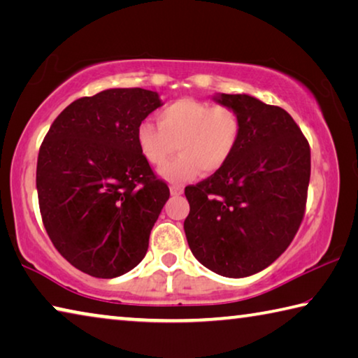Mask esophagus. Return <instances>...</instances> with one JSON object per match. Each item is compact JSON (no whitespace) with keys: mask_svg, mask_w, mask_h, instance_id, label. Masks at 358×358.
<instances>
[{"mask_svg":"<svg viewBox=\"0 0 358 358\" xmlns=\"http://www.w3.org/2000/svg\"><path fill=\"white\" fill-rule=\"evenodd\" d=\"M171 194H172V196H175V197L181 196V194H183V187L178 186V185H172L171 186Z\"/></svg>","mask_w":358,"mask_h":358,"instance_id":"1","label":"esophagus"}]
</instances>
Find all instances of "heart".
<instances>
[{
	"label": "heart",
	"mask_w": 358,
	"mask_h": 358,
	"mask_svg": "<svg viewBox=\"0 0 358 358\" xmlns=\"http://www.w3.org/2000/svg\"><path fill=\"white\" fill-rule=\"evenodd\" d=\"M241 121L226 106L185 98L157 113V126L142 121L137 126V145L151 166H162L175 150L180 155L161 169L169 183H185L199 172L215 173L227 164L237 148Z\"/></svg>",
	"instance_id": "obj_1"
}]
</instances>
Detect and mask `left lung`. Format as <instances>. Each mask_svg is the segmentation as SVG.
Returning <instances> with one entry per match:
<instances>
[{"label": "left lung", "instance_id": "8db88e82", "mask_svg": "<svg viewBox=\"0 0 358 358\" xmlns=\"http://www.w3.org/2000/svg\"><path fill=\"white\" fill-rule=\"evenodd\" d=\"M237 112L240 138L227 164L185 189V234L199 262L226 278L259 273L300 227L311 173L310 145L281 107L251 94L213 96Z\"/></svg>", "mask_w": 358, "mask_h": 358}]
</instances>
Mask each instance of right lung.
Listing matches in <instances>:
<instances>
[{
    "mask_svg": "<svg viewBox=\"0 0 358 358\" xmlns=\"http://www.w3.org/2000/svg\"><path fill=\"white\" fill-rule=\"evenodd\" d=\"M162 106L143 88H110L72 102L41 145L36 169L42 221L58 252L94 278L141 264L167 202L137 145V126Z\"/></svg>",
    "mask_w": 358,
    "mask_h": 358,
    "instance_id": "right-lung-1",
    "label": "right lung"
}]
</instances>
